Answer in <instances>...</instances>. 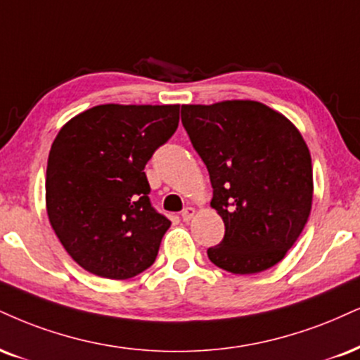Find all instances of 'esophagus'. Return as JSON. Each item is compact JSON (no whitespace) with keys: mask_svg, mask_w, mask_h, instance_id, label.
<instances>
[{"mask_svg":"<svg viewBox=\"0 0 360 360\" xmlns=\"http://www.w3.org/2000/svg\"><path fill=\"white\" fill-rule=\"evenodd\" d=\"M194 214H196V210H194V207H191V206L186 207L183 213H181V216H183L184 221H191V219L194 218Z\"/></svg>","mask_w":360,"mask_h":360,"instance_id":"34e87169","label":"esophagus"}]
</instances>
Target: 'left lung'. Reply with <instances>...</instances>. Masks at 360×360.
Masks as SVG:
<instances>
[{"label": "left lung", "instance_id": "1", "mask_svg": "<svg viewBox=\"0 0 360 360\" xmlns=\"http://www.w3.org/2000/svg\"><path fill=\"white\" fill-rule=\"evenodd\" d=\"M183 125L213 186L224 238L216 266L253 275L275 266L304 231L314 199L310 150L290 120L257 101L188 103Z\"/></svg>", "mask_w": 360, "mask_h": 360}]
</instances>
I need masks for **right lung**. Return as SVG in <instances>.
I'll return each mask as SVG.
<instances>
[{"mask_svg": "<svg viewBox=\"0 0 360 360\" xmlns=\"http://www.w3.org/2000/svg\"><path fill=\"white\" fill-rule=\"evenodd\" d=\"M177 124V103H103L60 129L46 166V214L84 270L127 280L154 263L171 221L150 206L144 167Z\"/></svg>", "mask_w": 360, "mask_h": 360, "instance_id": "add662e5", "label": "right lung"}]
</instances>
